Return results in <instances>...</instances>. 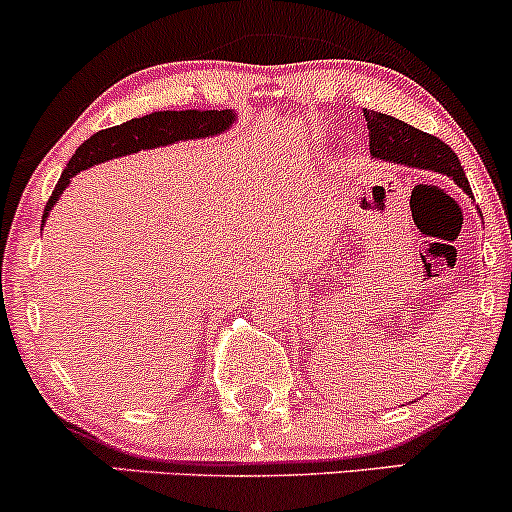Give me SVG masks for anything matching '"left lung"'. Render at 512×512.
Listing matches in <instances>:
<instances>
[{
  "mask_svg": "<svg viewBox=\"0 0 512 512\" xmlns=\"http://www.w3.org/2000/svg\"><path fill=\"white\" fill-rule=\"evenodd\" d=\"M362 114L369 128V153H372L374 160L447 174V177L457 182V187L464 189V194H471L462 162H459V157L454 155V150L447 143L430 136V133L408 126L406 121L381 114V111L364 109Z\"/></svg>",
  "mask_w": 512,
  "mask_h": 512,
  "instance_id": "1",
  "label": "left lung"
}]
</instances>
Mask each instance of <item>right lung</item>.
Instances as JSON below:
<instances>
[{
	"label": "right lung",
	"instance_id": "1",
	"mask_svg": "<svg viewBox=\"0 0 512 512\" xmlns=\"http://www.w3.org/2000/svg\"><path fill=\"white\" fill-rule=\"evenodd\" d=\"M238 121V114L233 109L223 111H201V109H184V111H153L140 119H131L121 126L104 128V131L89 136L80 148L75 150L72 160L60 174V182L55 184V192L48 199L46 211H43V223L58 204L60 194L70 187L72 177L87 167L99 165V162L114 160V157L138 153V150H153L162 145H172L177 140H194V138H213L226 133L233 123Z\"/></svg>",
	"mask_w": 512,
	"mask_h": 512
}]
</instances>
